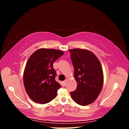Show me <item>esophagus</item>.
Returning a JSON list of instances; mask_svg holds the SVG:
<instances>
[{"label": "esophagus", "mask_w": 129, "mask_h": 129, "mask_svg": "<svg viewBox=\"0 0 129 129\" xmlns=\"http://www.w3.org/2000/svg\"><path fill=\"white\" fill-rule=\"evenodd\" d=\"M62 83H63V86H65L66 85V80H65L64 81L62 82Z\"/></svg>", "instance_id": "34e87169"}]
</instances>
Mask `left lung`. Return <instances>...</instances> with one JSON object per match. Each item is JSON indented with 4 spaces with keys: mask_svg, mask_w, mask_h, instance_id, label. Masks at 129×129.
<instances>
[{
    "mask_svg": "<svg viewBox=\"0 0 129 129\" xmlns=\"http://www.w3.org/2000/svg\"><path fill=\"white\" fill-rule=\"evenodd\" d=\"M69 51L77 83V89L71 92V96L80 105H88L98 98L103 86L104 75L101 63L89 50L75 48Z\"/></svg>",
    "mask_w": 129,
    "mask_h": 129,
    "instance_id": "1",
    "label": "left lung"
}]
</instances>
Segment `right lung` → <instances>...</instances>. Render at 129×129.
<instances>
[{"mask_svg": "<svg viewBox=\"0 0 129 129\" xmlns=\"http://www.w3.org/2000/svg\"><path fill=\"white\" fill-rule=\"evenodd\" d=\"M64 52L54 49L40 48L29 58L23 73V83L29 98L37 103L44 104L57 95L61 85L55 80L56 72L53 62Z\"/></svg>", "mask_w": 129, "mask_h": 129, "instance_id": "obj_1", "label": "right lung"}]
</instances>
